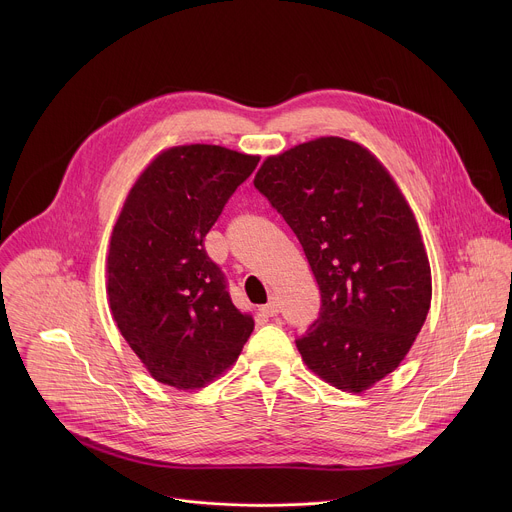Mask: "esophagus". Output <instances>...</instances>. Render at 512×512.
<instances>
[{
  "instance_id": "esophagus-1",
  "label": "esophagus",
  "mask_w": 512,
  "mask_h": 512,
  "mask_svg": "<svg viewBox=\"0 0 512 512\" xmlns=\"http://www.w3.org/2000/svg\"><path fill=\"white\" fill-rule=\"evenodd\" d=\"M259 310H261V314H263V316L273 318V316H277V314H279V304H277V300H275V298H271V300H269L265 306H261Z\"/></svg>"
}]
</instances>
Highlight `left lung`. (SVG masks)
<instances>
[{"instance_id":"1","label":"left lung","mask_w":512,"mask_h":512,"mask_svg":"<svg viewBox=\"0 0 512 512\" xmlns=\"http://www.w3.org/2000/svg\"><path fill=\"white\" fill-rule=\"evenodd\" d=\"M255 188L304 247L320 287L318 320L296 338L326 383L360 393L409 352L431 304L415 216L381 162L342 137L263 162Z\"/></svg>"}]
</instances>
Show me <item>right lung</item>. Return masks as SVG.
Listing matches in <instances>:
<instances>
[{"label": "right lung", "instance_id": "right-lung-1", "mask_svg": "<svg viewBox=\"0 0 512 512\" xmlns=\"http://www.w3.org/2000/svg\"><path fill=\"white\" fill-rule=\"evenodd\" d=\"M257 156L221 145L160 154L131 188L111 235L107 291L117 328L152 377L198 389L225 373L253 332L204 237Z\"/></svg>", "mask_w": 512, "mask_h": 512}]
</instances>
